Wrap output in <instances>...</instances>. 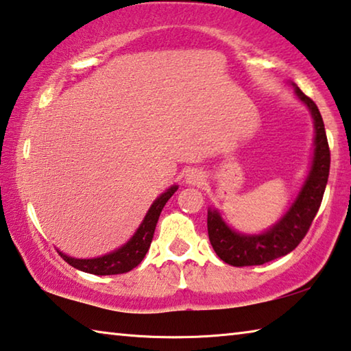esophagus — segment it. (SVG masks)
Returning <instances> with one entry per match:
<instances>
[{"label":"esophagus","instance_id":"34e87169","mask_svg":"<svg viewBox=\"0 0 351 351\" xmlns=\"http://www.w3.org/2000/svg\"><path fill=\"white\" fill-rule=\"evenodd\" d=\"M186 182L187 184L197 186L203 182V173L199 170H189V173L186 175Z\"/></svg>","mask_w":351,"mask_h":351}]
</instances>
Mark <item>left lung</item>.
Here are the masks:
<instances>
[{"mask_svg":"<svg viewBox=\"0 0 351 351\" xmlns=\"http://www.w3.org/2000/svg\"><path fill=\"white\" fill-rule=\"evenodd\" d=\"M300 101L308 106L314 120V158L309 175L295 202L276 225L263 234H241L228 226L215 209L208 210V234L210 245L223 263L234 267L261 265L295 250L313 223L324 198L330 175V147L320 110L309 97L295 87Z\"/></svg>","mask_w":351,"mask_h":351,"instance_id":"left-lung-1","label":"left lung"}]
</instances>
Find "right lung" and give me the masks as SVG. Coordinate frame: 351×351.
<instances>
[{"instance_id": "right-lung-1", "label": "right lung", "mask_w": 351, "mask_h": 351, "mask_svg": "<svg viewBox=\"0 0 351 351\" xmlns=\"http://www.w3.org/2000/svg\"><path fill=\"white\" fill-rule=\"evenodd\" d=\"M176 191L178 186H171L170 189H167V192H164L162 195L156 199L141 226H138V230L136 231V234L121 248L93 259H75L59 252L60 258H62L65 263H69L71 267H75V269L92 275H120L132 270L134 267L142 263L143 258H145L148 248L152 245L159 215L162 213L165 203L169 202L170 197L173 195Z\"/></svg>"}]
</instances>
